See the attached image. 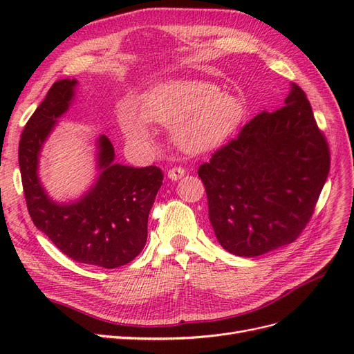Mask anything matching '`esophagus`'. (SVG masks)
<instances>
[{
	"label": "esophagus",
	"instance_id": "obj_1",
	"mask_svg": "<svg viewBox=\"0 0 354 354\" xmlns=\"http://www.w3.org/2000/svg\"><path fill=\"white\" fill-rule=\"evenodd\" d=\"M185 174H186V171H185V168H181V167L168 169V178H169V180H174V181H176V180H180Z\"/></svg>",
	"mask_w": 354,
	"mask_h": 354
}]
</instances>
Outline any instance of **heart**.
<instances>
[{"label":"heart","mask_w":354,"mask_h":354,"mask_svg":"<svg viewBox=\"0 0 354 354\" xmlns=\"http://www.w3.org/2000/svg\"><path fill=\"white\" fill-rule=\"evenodd\" d=\"M138 109L147 122L174 125V143L192 155L216 151L234 133L245 112L238 95L199 80L159 81L142 94ZM122 125L133 138L146 134L145 125L131 115L124 116Z\"/></svg>","instance_id":"obj_1"}]
</instances>
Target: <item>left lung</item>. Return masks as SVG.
<instances>
[{
    "instance_id": "1",
    "label": "left lung",
    "mask_w": 354,
    "mask_h": 354,
    "mask_svg": "<svg viewBox=\"0 0 354 354\" xmlns=\"http://www.w3.org/2000/svg\"><path fill=\"white\" fill-rule=\"evenodd\" d=\"M329 162L306 93L291 84L283 108L260 112L198 169L218 243L257 257L294 242L312 217Z\"/></svg>"
}]
</instances>
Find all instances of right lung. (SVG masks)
Masks as SVG:
<instances>
[{
    "label": "right lung",
    "instance_id": "right-lung-1",
    "mask_svg": "<svg viewBox=\"0 0 354 354\" xmlns=\"http://www.w3.org/2000/svg\"><path fill=\"white\" fill-rule=\"evenodd\" d=\"M77 80L51 85L24 128L19 143V167L29 216L38 230L69 259L115 269L134 260L147 239V217L162 171L115 162L111 140L95 142V178L84 194L68 202L53 199L39 178V156L47 138L75 100Z\"/></svg>",
    "mask_w": 354,
    "mask_h": 354
}]
</instances>
